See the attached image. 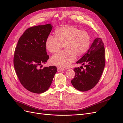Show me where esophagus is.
Masks as SVG:
<instances>
[{"mask_svg":"<svg viewBox=\"0 0 123 123\" xmlns=\"http://www.w3.org/2000/svg\"><path fill=\"white\" fill-rule=\"evenodd\" d=\"M65 69L64 68H61V67H58L57 68V70L58 72H60V71H62L64 70Z\"/></svg>","mask_w":123,"mask_h":123,"instance_id":"1","label":"esophagus"}]
</instances>
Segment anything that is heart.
<instances>
[{
	"label": "heart",
	"instance_id": "heart-1",
	"mask_svg": "<svg viewBox=\"0 0 123 123\" xmlns=\"http://www.w3.org/2000/svg\"><path fill=\"white\" fill-rule=\"evenodd\" d=\"M56 36L49 35L45 42V46L52 54L60 51L64 45L66 49L53 56L51 59L52 64L66 67L73 62L76 55L80 56L88 51L91 44L90 34L78 27L66 25L55 30Z\"/></svg>",
	"mask_w": 123,
	"mask_h": 123
}]
</instances>
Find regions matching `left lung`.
<instances>
[{
    "label": "left lung",
    "instance_id": "8db88e82",
    "mask_svg": "<svg viewBox=\"0 0 123 123\" xmlns=\"http://www.w3.org/2000/svg\"><path fill=\"white\" fill-rule=\"evenodd\" d=\"M85 65L75 67V76L71 80L72 86L80 91H87L93 88L98 83L105 64V49L101 38L95 39L88 52L76 62ZM82 68L83 70L80 68Z\"/></svg>",
    "mask_w": 123,
    "mask_h": 123
}]
</instances>
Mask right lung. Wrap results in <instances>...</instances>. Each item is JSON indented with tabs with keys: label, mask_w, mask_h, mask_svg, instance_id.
Wrapping results in <instances>:
<instances>
[{
	"label": "right lung",
	"mask_w": 123,
	"mask_h": 123,
	"mask_svg": "<svg viewBox=\"0 0 123 123\" xmlns=\"http://www.w3.org/2000/svg\"><path fill=\"white\" fill-rule=\"evenodd\" d=\"M52 27L48 24L27 29L15 50L13 65L18 78L25 89L34 93L46 91L57 71L55 66L39 68L49 58L45 42Z\"/></svg>",
	"instance_id": "right-lung-1"
}]
</instances>
